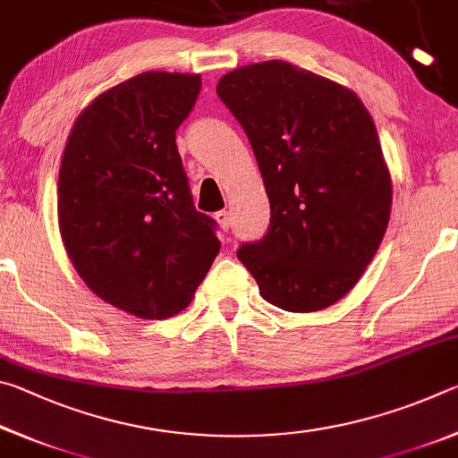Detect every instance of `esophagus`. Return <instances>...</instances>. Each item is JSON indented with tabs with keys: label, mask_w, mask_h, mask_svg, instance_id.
Listing matches in <instances>:
<instances>
[{
	"label": "esophagus",
	"mask_w": 458,
	"mask_h": 458,
	"mask_svg": "<svg viewBox=\"0 0 458 458\" xmlns=\"http://www.w3.org/2000/svg\"><path fill=\"white\" fill-rule=\"evenodd\" d=\"M214 218L218 220V224H220V228H222V230H228V228H230V224H232L230 212H226V210H220V212H216Z\"/></svg>",
	"instance_id": "34e87169"
}]
</instances>
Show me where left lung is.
Here are the masks:
<instances>
[{"mask_svg":"<svg viewBox=\"0 0 458 458\" xmlns=\"http://www.w3.org/2000/svg\"><path fill=\"white\" fill-rule=\"evenodd\" d=\"M216 92L242 125L265 182L270 224L240 246L270 305L311 313L360 281L386 234L392 180L353 90L283 60L224 74Z\"/></svg>","mask_w":458,"mask_h":458,"instance_id":"1","label":"left lung"}]
</instances>
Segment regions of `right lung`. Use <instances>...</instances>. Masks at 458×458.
<instances>
[{
    "instance_id": "add662e5",
    "label": "right lung",
    "mask_w": 458,
    "mask_h": 458,
    "mask_svg": "<svg viewBox=\"0 0 458 458\" xmlns=\"http://www.w3.org/2000/svg\"><path fill=\"white\" fill-rule=\"evenodd\" d=\"M199 89V74H137L84 108L62 153L68 257L97 297L139 319L183 311L220 252L175 145Z\"/></svg>"
}]
</instances>
